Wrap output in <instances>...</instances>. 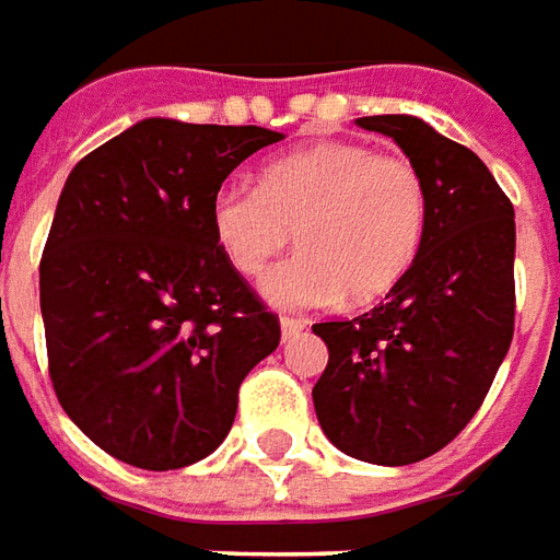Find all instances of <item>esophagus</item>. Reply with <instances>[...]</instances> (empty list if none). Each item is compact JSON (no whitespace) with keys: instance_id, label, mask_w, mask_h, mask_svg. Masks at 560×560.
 Here are the masks:
<instances>
[{"instance_id":"34e87169","label":"esophagus","mask_w":560,"mask_h":560,"mask_svg":"<svg viewBox=\"0 0 560 560\" xmlns=\"http://www.w3.org/2000/svg\"><path fill=\"white\" fill-rule=\"evenodd\" d=\"M304 328H307V323H304V319H289V316H283V319H280V337H283V340L299 337Z\"/></svg>"}]
</instances>
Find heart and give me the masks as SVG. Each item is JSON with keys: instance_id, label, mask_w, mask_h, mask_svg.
<instances>
[{"instance_id": "1", "label": "heart", "mask_w": 560, "mask_h": 560, "mask_svg": "<svg viewBox=\"0 0 560 560\" xmlns=\"http://www.w3.org/2000/svg\"><path fill=\"white\" fill-rule=\"evenodd\" d=\"M428 225L416 165L359 141H319L277 156L259 186H223L210 232L229 265L259 277L299 232L301 253L261 280L277 307L371 304L413 268Z\"/></svg>"}]
</instances>
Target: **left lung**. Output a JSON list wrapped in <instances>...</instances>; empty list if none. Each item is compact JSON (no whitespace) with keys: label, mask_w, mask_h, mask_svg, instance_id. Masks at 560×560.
<instances>
[{"label":"left lung","mask_w":560,"mask_h":560,"mask_svg":"<svg viewBox=\"0 0 560 560\" xmlns=\"http://www.w3.org/2000/svg\"><path fill=\"white\" fill-rule=\"evenodd\" d=\"M422 174L428 225L413 268L350 323H316L328 364L313 386L325 438L383 467L458 438L501 368L515 319V213L486 162L410 114L359 117Z\"/></svg>","instance_id":"8db88e82"}]
</instances>
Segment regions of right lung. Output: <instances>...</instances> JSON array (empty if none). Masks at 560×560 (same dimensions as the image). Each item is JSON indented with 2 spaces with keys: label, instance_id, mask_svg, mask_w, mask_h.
<instances>
[{
  "label": "right lung",
  "instance_id": "1",
  "mask_svg": "<svg viewBox=\"0 0 560 560\" xmlns=\"http://www.w3.org/2000/svg\"><path fill=\"white\" fill-rule=\"evenodd\" d=\"M277 141L261 126L147 117L71 168L38 268L47 362L62 410L114 458H208L244 376L277 350V316L210 232L225 177Z\"/></svg>",
  "mask_w": 560,
  "mask_h": 560
}]
</instances>
